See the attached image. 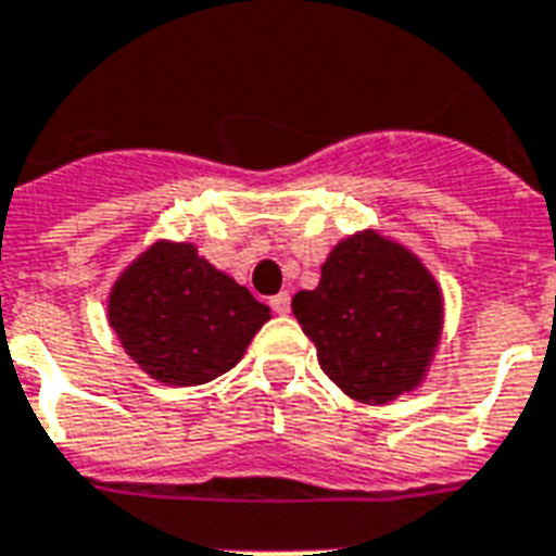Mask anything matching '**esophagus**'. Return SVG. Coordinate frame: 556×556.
I'll use <instances>...</instances> for the list:
<instances>
[{
	"instance_id": "esophagus-1",
	"label": "esophagus",
	"mask_w": 556,
	"mask_h": 556,
	"mask_svg": "<svg viewBox=\"0 0 556 556\" xmlns=\"http://www.w3.org/2000/svg\"><path fill=\"white\" fill-rule=\"evenodd\" d=\"M270 308H274L277 315H288V308H291V294H288V291H279V294L270 296Z\"/></svg>"
}]
</instances>
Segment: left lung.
Here are the masks:
<instances>
[{
	"mask_svg": "<svg viewBox=\"0 0 556 556\" xmlns=\"http://www.w3.org/2000/svg\"><path fill=\"white\" fill-rule=\"evenodd\" d=\"M291 308L326 376L372 405L417 388L443 324V296L422 262L372 230L341 241L315 291H300Z\"/></svg>",
	"mask_w": 556,
	"mask_h": 556,
	"instance_id": "obj_1",
	"label": "left lung"
}]
</instances>
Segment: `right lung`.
Instances as JSON below:
<instances>
[{"mask_svg": "<svg viewBox=\"0 0 556 556\" xmlns=\"http://www.w3.org/2000/svg\"><path fill=\"white\" fill-rule=\"evenodd\" d=\"M110 326L127 355L163 384L189 388L232 370L270 320L248 288L192 244L156 241L110 291Z\"/></svg>", "mask_w": 556, "mask_h": 556, "instance_id": "add662e5", "label": "right lung"}]
</instances>
